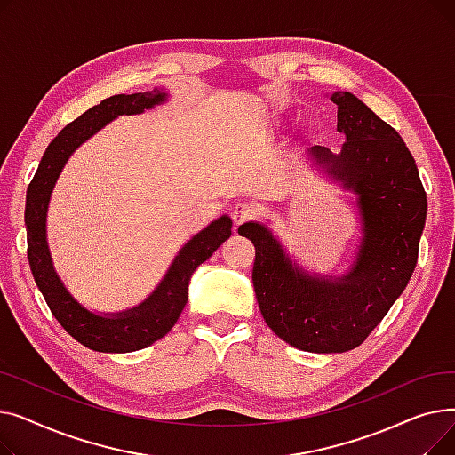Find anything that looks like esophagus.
<instances>
[{"mask_svg":"<svg viewBox=\"0 0 455 455\" xmlns=\"http://www.w3.org/2000/svg\"><path fill=\"white\" fill-rule=\"evenodd\" d=\"M256 215V206L252 203H237L232 206V221L234 227H240L247 221H251Z\"/></svg>","mask_w":455,"mask_h":455,"instance_id":"esophagus-1","label":"esophagus"}]
</instances>
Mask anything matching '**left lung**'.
Masks as SVG:
<instances>
[{"label":"left lung","mask_w":455,"mask_h":455,"mask_svg":"<svg viewBox=\"0 0 455 455\" xmlns=\"http://www.w3.org/2000/svg\"><path fill=\"white\" fill-rule=\"evenodd\" d=\"M339 153L315 146L306 160L355 196L362 235L339 275L312 273L266 223L240 235L256 247L254 293L267 326L295 348L317 354L360 347L408 285L426 223V191L400 134L350 92H333Z\"/></svg>","instance_id":"8db88e82"}]
</instances>
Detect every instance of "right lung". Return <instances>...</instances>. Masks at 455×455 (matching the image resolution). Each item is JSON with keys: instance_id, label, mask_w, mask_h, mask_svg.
<instances>
[{"instance_id": "obj_1", "label": "right lung", "mask_w": 455, "mask_h": 455, "mask_svg": "<svg viewBox=\"0 0 455 455\" xmlns=\"http://www.w3.org/2000/svg\"><path fill=\"white\" fill-rule=\"evenodd\" d=\"M170 100L162 88L138 93H119L92 107L76 122L66 125L47 146L38 170L28 188L26 197V228L29 266L55 319L71 338L98 352H134L162 339L170 331L188 302V288L194 271L206 261L232 234L228 215L213 220L206 228L188 240L173 258L170 269L156 283L153 293L134 307L105 314L92 312L83 306L60 280L50 245H47V208L53 188L66 162L84 141L100 132L119 116H136Z\"/></svg>"}]
</instances>
